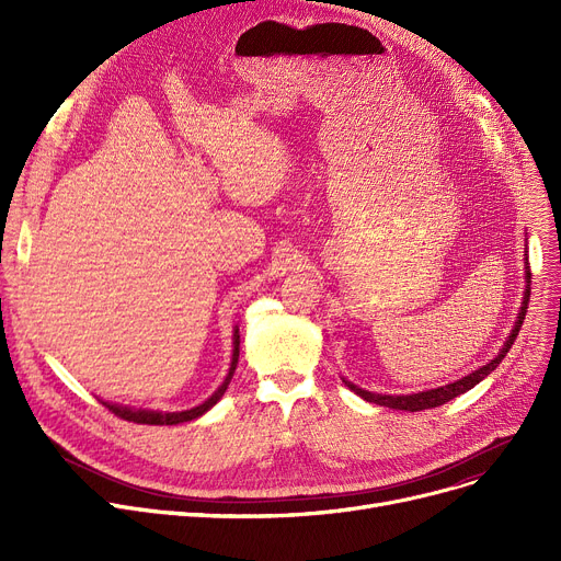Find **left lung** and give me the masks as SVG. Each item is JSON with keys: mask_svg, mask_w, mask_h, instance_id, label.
I'll return each mask as SVG.
<instances>
[{"mask_svg": "<svg viewBox=\"0 0 561 561\" xmlns=\"http://www.w3.org/2000/svg\"><path fill=\"white\" fill-rule=\"evenodd\" d=\"M525 277H527V288H525V298H523V305H520V313H518L516 325H514V330H512V334H510L505 347L497 352V357L491 359V362H489L486 366H482L480 370H476V373H470V375H466V377L453 381V385H448V387L423 391V393H414V396H379V393H370V391H364V389H359V387H355V385H350V381H345V385H347L352 391H355L357 396H362L364 400H368V402H375V404H381V407H391V409H402V411H423V409H432V407L450 402L453 398L466 393L468 389H473L476 385H480V381H482L491 370L497 368L500 362L505 359V355H507L510 347L514 345V341H516V336H518V330H520L523 320H525L527 302H529V282H533V273H529V265H527V271H525Z\"/></svg>", "mask_w": 561, "mask_h": 561, "instance_id": "left-lung-1", "label": "left lung"}]
</instances>
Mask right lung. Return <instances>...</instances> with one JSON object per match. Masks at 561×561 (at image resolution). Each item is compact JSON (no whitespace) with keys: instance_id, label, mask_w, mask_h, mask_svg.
I'll list each match as a JSON object with an SVG mask.
<instances>
[{"instance_id":"add662e5","label":"right lung","mask_w":561,"mask_h":561,"mask_svg":"<svg viewBox=\"0 0 561 561\" xmlns=\"http://www.w3.org/2000/svg\"><path fill=\"white\" fill-rule=\"evenodd\" d=\"M236 364H239V330H236V334H233V355H231V366H229V373H227L225 381L218 387V391L209 400L202 402L199 407H193L188 411H172V414H163V411L129 409V407H123V404H108V402H102V404L111 411V414H115L117 419H123V421H129V423H140V425H176V423H186V421H193V419L202 416L204 411H209L225 396L229 381L233 377Z\"/></svg>"}]
</instances>
